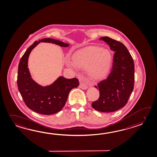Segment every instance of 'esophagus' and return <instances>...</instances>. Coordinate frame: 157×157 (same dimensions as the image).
<instances>
[{
    "label": "esophagus",
    "instance_id": "obj_1",
    "mask_svg": "<svg viewBox=\"0 0 157 157\" xmlns=\"http://www.w3.org/2000/svg\"><path fill=\"white\" fill-rule=\"evenodd\" d=\"M79 87H80L81 89H82V90H87V88H88L86 85H85V84H84L83 83L80 84Z\"/></svg>",
    "mask_w": 157,
    "mask_h": 157
}]
</instances>
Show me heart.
<instances>
[{
  "label": "heart",
  "mask_w": 157,
  "mask_h": 157,
  "mask_svg": "<svg viewBox=\"0 0 157 157\" xmlns=\"http://www.w3.org/2000/svg\"><path fill=\"white\" fill-rule=\"evenodd\" d=\"M113 55L109 49L98 47H88L79 49L72 56V63L67 66L73 69H87L91 79L100 80L108 74L113 65Z\"/></svg>",
  "instance_id": "b5f03b06"
}]
</instances>
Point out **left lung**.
<instances>
[{
  "label": "left lung",
  "mask_w": 157,
  "mask_h": 157,
  "mask_svg": "<svg viewBox=\"0 0 157 157\" xmlns=\"http://www.w3.org/2000/svg\"><path fill=\"white\" fill-rule=\"evenodd\" d=\"M100 40L106 42L115 53L112 71L106 79L94 86L100 90V97L92 102V106L98 112H115L125 106L132 92L134 63L129 51L121 42L108 36L102 37Z\"/></svg>",
  "instance_id": "1"
}]
</instances>
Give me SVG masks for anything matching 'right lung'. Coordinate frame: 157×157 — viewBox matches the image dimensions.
Instances as JSON below:
<instances>
[{"mask_svg":"<svg viewBox=\"0 0 157 157\" xmlns=\"http://www.w3.org/2000/svg\"><path fill=\"white\" fill-rule=\"evenodd\" d=\"M40 42L51 43L62 47L69 44L54 39L35 41L26 51L18 65L17 86L26 105L33 111L43 115L59 112L66 104L70 91L79 86L77 78L66 79L60 76L50 85L42 86L33 79L28 68V59L32 50Z\"/></svg>","mask_w":157,"mask_h":157,"instance_id":"right-lung-1","label":"right lung"}]
</instances>
